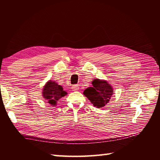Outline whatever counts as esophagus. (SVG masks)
Listing matches in <instances>:
<instances>
[{
    "label": "esophagus",
    "mask_w": 160,
    "mask_h": 160,
    "mask_svg": "<svg viewBox=\"0 0 160 160\" xmlns=\"http://www.w3.org/2000/svg\"><path fill=\"white\" fill-rule=\"evenodd\" d=\"M71 89L72 91H78L79 89V87L78 85H74L71 87Z\"/></svg>",
    "instance_id": "esophagus-1"
}]
</instances>
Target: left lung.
<instances>
[{
	"label": "left lung",
	"instance_id": "left-lung-1",
	"mask_svg": "<svg viewBox=\"0 0 160 160\" xmlns=\"http://www.w3.org/2000/svg\"><path fill=\"white\" fill-rule=\"evenodd\" d=\"M91 84V87L84 91L83 95L95 107L103 108L110 101L113 94V87L106 80L99 79H93Z\"/></svg>",
	"mask_w": 160,
	"mask_h": 160
}]
</instances>
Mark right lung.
Masks as SVG:
<instances>
[{"mask_svg": "<svg viewBox=\"0 0 160 160\" xmlns=\"http://www.w3.org/2000/svg\"><path fill=\"white\" fill-rule=\"evenodd\" d=\"M67 94V93L63 90L61 85L51 80L47 82L45 86L43 87L42 92V97L51 106H56L57 101L63 98Z\"/></svg>", "mask_w": 160, "mask_h": 160, "instance_id": "right-lung-1", "label": "right lung"}]
</instances>
